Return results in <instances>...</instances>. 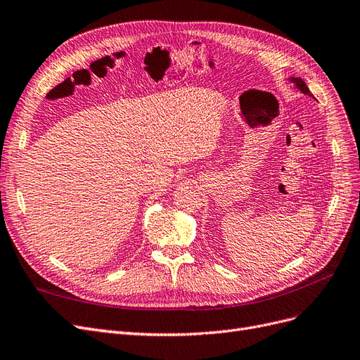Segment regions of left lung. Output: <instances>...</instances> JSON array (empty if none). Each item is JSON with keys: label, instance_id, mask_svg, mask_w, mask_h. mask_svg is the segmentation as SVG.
Masks as SVG:
<instances>
[{"label": "left lung", "instance_id": "obj_1", "mask_svg": "<svg viewBox=\"0 0 360 360\" xmlns=\"http://www.w3.org/2000/svg\"><path fill=\"white\" fill-rule=\"evenodd\" d=\"M289 79H290V83H294V86H295L301 93H304V95L313 96V95H311V91L309 90L307 84L304 83V79H302V78H300V77H290Z\"/></svg>", "mask_w": 360, "mask_h": 360}]
</instances>
